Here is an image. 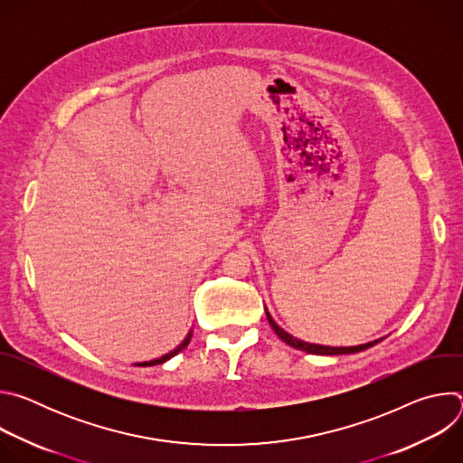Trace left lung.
Here are the masks:
<instances>
[{
	"mask_svg": "<svg viewBox=\"0 0 463 463\" xmlns=\"http://www.w3.org/2000/svg\"><path fill=\"white\" fill-rule=\"evenodd\" d=\"M266 315H268V320L271 324V327L275 329V334L289 346L297 348V350H302V352H307V354H315V355H343V354H357V352H363L373 345H377L379 341H373V343H366V345H361V346H350V348H334V346H320V345H309V343H304V341H298L295 337H291L288 332H284V329L273 320V317L269 315V311L266 309Z\"/></svg>",
	"mask_w": 463,
	"mask_h": 463,
	"instance_id": "1",
	"label": "left lung"
}]
</instances>
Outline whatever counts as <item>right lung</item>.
<instances>
[{
  "label": "right lung",
  "mask_w": 463,
  "mask_h": 463,
  "mask_svg": "<svg viewBox=\"0 0 463 463\" xmlns=\"http://www.w3.org/2000/svg\"><path fill=\"white\" fill-rule=\"evenodd\" d=\"M190 337H192V334H188V337L174 350V352H170V354H166V355H163V357H159V359H154V361H150V363H141L139 366H154V364H161V363H165V361H168L170 357H174V355H177L188 343H190Z\"/></svg>",
  "instance_id": "add662e5"
}]
</instances>
